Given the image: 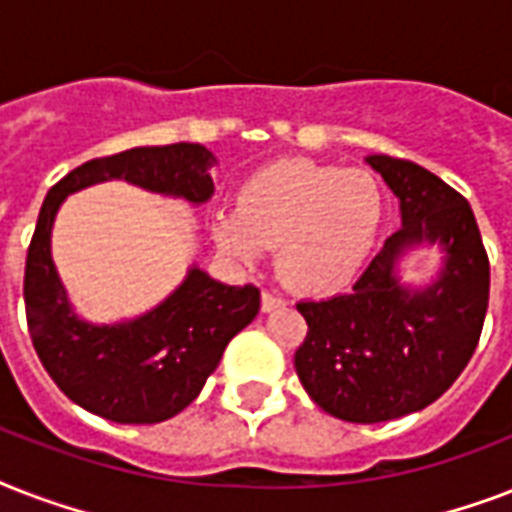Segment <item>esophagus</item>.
Here are the masks:
<instances>
[{
	"mask_svg": "<svg viewBox=\"0 0 512 512\" xmlns=\"http://www.w3.org/2000/svg\"><path fill=\"white\" fill-rule=\"evenodd\" d=\"M287 305V300L279 295H273V292H268V289H263V311L271 313L276 311V308H284Z\"/></svg>",
	"mask_w": 512,
	"mask_h": 512,
	"instance_id": "34e87169",
	"label": "esophagus"
}]
</instances>
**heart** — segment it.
<instances>
[{
	"mask_svg": "<svg viewBox=\"0 0 512 512\" xmlns=\"http://www.w3.org/2000/svg\"><path fill=\"white\" fill-rule=\"evenodd\" d=\"M380 223L382 188L372 172L281 159L241 185L236 212L217 215L212 236L241 263L276 247L287 287L327 295L361 271Z\"/></svg>",
	"mask_w": 512,
	"mask_h": 512,
	"instance_id": "1",
	"label": "heart"
}]
</instances>
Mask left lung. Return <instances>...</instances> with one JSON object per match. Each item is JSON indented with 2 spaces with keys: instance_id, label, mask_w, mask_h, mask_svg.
Wrapping results in <instances>:
<instances>
[{
  "instance_id": "left-lung-1",
  "label": "left lung",
  "mask_w": 512,
  "mask_h": 512,
  "mask_svg": "<svg viewBox=\"0 0 512 512\" xmlns=\"http://www.w3.org/2000/svg\"><path fill=\"white\" fill-rule=\"evenodd\" d=\"M366 162L401 201V228L348 295L297 303L308 335L295 369L324 412L372 425L425 409L468 366L489 308V255L468 199L452 185L406 159ZM422 243L445 249V268L430 288L409 290L395 265Z\"/></svg>"
}]
</instances>
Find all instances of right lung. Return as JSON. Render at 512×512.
<instances>
[{"mask_svg":"<svg viewBox=\"0 0 512 512\" xmlns=\"http://www.w3.org/2000/svg\"><path fill=\"white\" fill-rule=\"evenodd\" d=\"M212 151L199 143L100 156L52 185L31 236L23 276L28 335L52 382L74 404L119 425H154L199 396L225 345L260 311V289L228 287L193 265L154 311L122 324H90L71 311L52 265L50 233L68 193L106 180L204 204L215 185Z\"/></svg>","mask_w":512,"mask_h":512,"instance_id":"right-lung-1","label":"right lung"}]
</instances>
